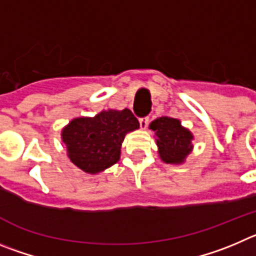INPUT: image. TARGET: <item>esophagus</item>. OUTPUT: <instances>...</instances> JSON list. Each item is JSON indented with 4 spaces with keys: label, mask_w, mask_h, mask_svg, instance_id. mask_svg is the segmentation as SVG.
Here are the masks:
<instances>
[{
    "label": "esophagus",
    "mask_w": 256,
    "mask_h": 256,
    "mask_svg": "<svg viewBox=\"0 0 256 256\" xmlns=\"http://www.w3.org/2000/svg\"><path fill=\"white\" fill-rule=\"evenodd\" d=\"M139 124H140V128H142V130H145L149 125V118L148 117H142V118H139Z\"/></svg>",
    "instance_id": "esophagus-1"
}]
</instances>
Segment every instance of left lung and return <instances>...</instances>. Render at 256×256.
<instances>
[{
    "mask_svg": "<svg viewBox=\"0 0 256 256\" xmlns=\"http://www.w3.org/2000/svg\"><path fill=\"white\" fill-rule=\"evenodd\" d=\"M149 128L156 134V142L160 160L170 164L184 163L192 150V134L181 126L180 120L171 117H160L154 120Z\"/></svg>",
    "mask_w": 256,
    "mask_h": 256,
    "instance_id": "left-lung-1",
    "label": "left lung"
}]
</instances>
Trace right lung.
I'll list each match as a JSON object with an SVG mask.
<instances>
[{
    "mask_svg": "<svg viewBox=\"0 0 256 256\" xmlns=\"http://www.w3.org/2000/svg\"><path fill=\"white\" fill-rule=\"evenodd\" d=\"M139 128V121L128 108L108 110L94 117H78L61 132L68 156L86 174H96L118 162L125 135Z\"/></svg>",
    "mask_w": 256,
    "mask_h": 256,
    "instance_id": "right-lung-1",
    "label": "right lung"
}]
</instances>
